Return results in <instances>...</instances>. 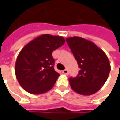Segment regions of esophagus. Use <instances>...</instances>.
I'll return each instance as SVG.
<instances>
[{"mask_svg":"<svg viewBox=\"0 0 120 120\" xmlns=\"http://www.w3.org/2000/svg\"><path fill=\"white\" fill-rule=\"evenodd\" d=\"M62 73H63V74H66V75H67V74H69V71H68V70H67V69H64V70H63V71H62Z\"/></svg>","mask_w":120,"mask_h":120,"instance_id":"obj_1","label":"esophagus"}]
</instances>
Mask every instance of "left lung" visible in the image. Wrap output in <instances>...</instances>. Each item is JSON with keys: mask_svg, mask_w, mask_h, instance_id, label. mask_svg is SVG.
<instances>
[{"mask_svg": "<svg viewBox=\"0 0 120 120\" xmlns=\"http://www.w3.org/2000/svg\"><path fill=\"white\" fill-rule=\"evenodd\" d=\"M80 70L76 77H70L71 89L82 95L99 91L107 81L110 64L106 53L95 44L80 37L66 39Z\"/></svg>", "mask_w": 120, "mask_h": 120, "instance_id": "8db88e82", "label": "left lung"}]
</instances>
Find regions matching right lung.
I'll return each instance as SVG.
<instances>
[{
    "label": "right lung",
    "instance_id": "right-lung-1",
    "mask_svg": "<svg viewBox=\"0 0 120 120\" xmlns=\"http://www.w3.org/2000/svg\"><path fill=\"white\" fill-rule=\"evenodd\" d=\"M64 42L62 37L41 35L21 49L16 61L15 74L23 90L40 94L53 88L60 74L54 69L52 53Z\"/></svg>",
    "mask_w": 120,
    "mask_h": 120
}]
</instances>
